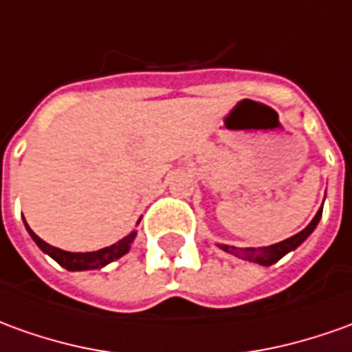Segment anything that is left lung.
<instances>
[{
    "mask_svg": "<svg viewBox=\"0 0 352 352\" xmlns=\"http://www.w3.org/2000/svg\"><path fill=\"white\" fill-rule=\"evenodd\" d=\"M324 205V203H322ZM320 218H322V207L316 212V217L310 220V224L305 230H301L299 234H295V236L287 237V239H283L280 243H274V245L268 247H258V249H254V247H249V249H236V247H228V245H218L220 249H224L228 253L237 254V256H241V258H245V261H251V263H258L263 264V266H270V264L278 263L282 256L293 251V249H297V247L301 245L302 241L307 239V237L314 232V228L318 226Z\"/></svg>",
    "mask_w": 352,
    "mask_h": 352,
    "instance_id": "left-lung-1",
    "label": "left lung"
}]
</instances>
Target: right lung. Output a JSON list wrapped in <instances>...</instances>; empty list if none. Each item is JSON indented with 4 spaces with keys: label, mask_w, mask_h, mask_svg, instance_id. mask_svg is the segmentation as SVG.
Instances as JSON below:
<instances>
[{
    "label": "right lung",
    "mask_w": 352,
    "mask_h": 352,
    "mask_svg": "<svg viewBox=\"0 0 352 352\" xmlns=\"http://www.w3.org/2000/svg\"><path fill=\"white\" fill-rule=\"evenodd\" d=\"M26 230H28L30 237L36 241V245L40 247L43 253L50 254L53 261H57L63 268L72 270V272H76V270H98V268H103V266L113 263L116 258H120L122 254L130 251V245H132L135 234H138V232H132V234L122 237L120 241H116L115 245L99 249V251H91V253H70V251H63V249H57V247L45 243L43 239H40V237L34 234L32 230L28 228V224H26Z\"/></svg>",
    "instance_id": "obj_1"
}]
</instances>
